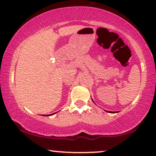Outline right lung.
Returning <instances> with one entry per match:
<instances>
[{"instance_id":"1","label":"right lung","mask_w":156,"mask_h":156,"mask_svg":"<svg viewBox=\"0 0 156 156\" xmlns=\"http://www.w3.org/2000/svg\"><path fill=\"white\" fill-rule=\"evenodd\" d=\"M53 114H54V113H53ZM52 115V114H50V115H47V116H49V115Z\"/></svg>"}]
</instances>
